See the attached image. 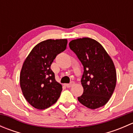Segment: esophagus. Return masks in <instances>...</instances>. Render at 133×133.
I'll return each mask as SVG.
<instances>
[{
    "label": "esophagus",
    "instance_id": "esophagus-1",
    "mask_svg": "<svg viewBox=\"0 0 133 133\" xmlns=\"http://www.w3.org/2000/svg\"><path fill=\"white\" fill-rule=\"evenodd\" d=\"M74 84H75L74 82L71 81L70 83H69V84H65V87H66V88H71V87L73 86V85H74Z\"/></svg>",
    "mask_w": 133,
    "mask_h": 133
}]
</instances>
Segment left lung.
Segmentation results:
<instances>
[{
  "label": "left lung",
  "mask_w": 133,
  "mask_h": 133,
  "mask_svg": "<svg viewBox=\"0 0 133 133\" xmlns=\"http://www.w3.org/2000/svg\"><path fill=\"white\" fill-rule=\"evenodd\" d=\"M69 45L84 66L81 79L84 92L78 100L92 109L104 106L116 86V73L112 59L102 45L92 38L73 40Z\"/></svg>",
  "instance_id": "8db88e82"
}]
</instances>
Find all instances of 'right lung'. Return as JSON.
Returning <instances> with one entry per match:
<instances>
[{
	"label": "right lung",
	"instance_id": "obj_1",
	"mask_svg": "<svg viewBox=\"0 0 133 133\" xmlns=\"http://www.w3.org/2000/svg\"><path fill=\"white\" fill-rule=\"evenodd\" d=\"M67 39H48L33 48L25 58L20 75L22 93L29 104L38 109L49 108L58 100L62 86L55 80L51 65L66 49Z\"/></svg>",
	"mask_w": 133,
	"mask_h": 133
}]
</instances>
